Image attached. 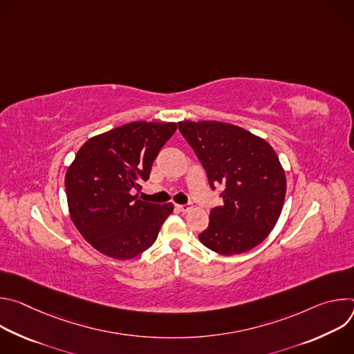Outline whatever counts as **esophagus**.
Returning a JSON list of instances; mask_svg holds the SVG:
<instances>
[{"mask_svg": "<svg viewBox=\"0 0 354 354\" xmlns=\"http://www.w3.org/2000/svg\"><path fill=\"white\" fill-rule=\"evenodd\" d=\"M176 209H178L179 212H182V213H186V212H189V210L192 209V205H190V203H186V205H178V206H176Z\"/></svg>", "mask_w": 354, "mask_h": 354, "instance_id": "esophagus-1", "label": "esophagus"}]
</instances>
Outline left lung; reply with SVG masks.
I'll return each instance as SVG.
<instances>
[{
	"label": "left lung",
	"mask_w": 354,
	"mask_h": 354,
	"mask_svg": "<svg viewBox=\"0 0 354 354\" xmlns=\"http://www.w3.org/2000/svg\"><path fill=\"white\" fill-rule=\"evenodd\" d=\"M178 126L203 165L210 187L224 189V205L210 210L200 242L221 255L255 248L276 225L284 203L286 175L274 149L263 138L228 123Z\"/></svg>",
	"instance_id": "1"
}]
</instances>
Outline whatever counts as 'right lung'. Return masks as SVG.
Listing matches in <instances>:
<instances>
[{
    "label": "right lung",
    "mask_w": 354,
    "mask_h": 354,
    "mask_svg": "<svg viewBox=\"0 0 354 354\" xmlns=\"http://www.w3.org/2000/svg\"><path fill=\"white\" fill-rule=\"evenodd\" d=\"M176 123L133 122L89 138L66 174L70 216L100 254L126 261L147 250L174 212L172 203L141 201L154 160Z\"/></svg>",
    "instance_id": "right-lung-1"
}]
</instances>
